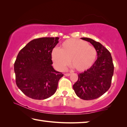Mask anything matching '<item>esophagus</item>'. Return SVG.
Instances as JSON below:
<instances>
[{
  "label": "esophagus",
  "instance_id": "34e87169",
  "mask_svg": "<svg viewBox=\"0 0 127 127\" xmlns=\"http://www.w3.org/2000/svg\"><path fill=\"white\" fill-rule=\"evenodd\" d=\"M64 75H65V76H67V77H68V76H69L70 75V73H65L64 74Z\"/></svg>",
  "mask_w": 127,
  "mask_h": 127
}]
</instances>
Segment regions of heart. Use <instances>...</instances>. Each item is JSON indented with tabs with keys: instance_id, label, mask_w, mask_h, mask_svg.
<instances>
[{
	"instance_id": "heart-1",
	"label": "heart",
	"mask_w": 127,
	"mask_h": 127,
	"mask_svg": "<svg viewBox=\"0 0 127 127\" xmlns=\"http://www.w3.org/2000/svg\"><path fill=\"white\" fill-rule=\"evenodd\" d=\"M97 52L86 41L69 39L62 43L59 49L52 52L53 61L59 69L63 70L70 63L76 70L82 71L91 68L95 62Z\"/></svg>"
}]
</instances>
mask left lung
Returning <instances> with one entry per match:
<instances>
[{
    "label": "left lung",
    "mask_w": 127,
    "mask_h": 127,
    "mask_svg": "<svg viewBox=\"0 0 127 127\" xmlns=\"http://www.w3.org/2000/svg\"><path fill=\"white\" fill-rule=\"evenodd\" d=\"M81 39L94 46L98 57L91 68L78 74V79L73 88L77 95L82 99H95L110 87L114 65L110 53L102 44L91 38Z\"/></svg>",
    "instance_id": "left-lung-1"
}]
</instances>
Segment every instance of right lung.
Returning a JSON list of instances; mask_svg holds the SVG:
<instances>
[{
    "instance_id": "add662e5",
    "label": "right lung",
    "mask_w": 127,
    "mask_h": 127,
    "mask_svg": "<svg viewBox=\"0 0 127 127\" xmlns=\"http://www.w3.org/2000/svg\"><path fill=\"white\" fill-rule=\"evenodd\" d=\"M58 37L32 40L20 50L14 63L16 84L28 97L42 100L56 92L63 74L52 66V52L59 42Z\"/></svg>"
}]
</instances>
